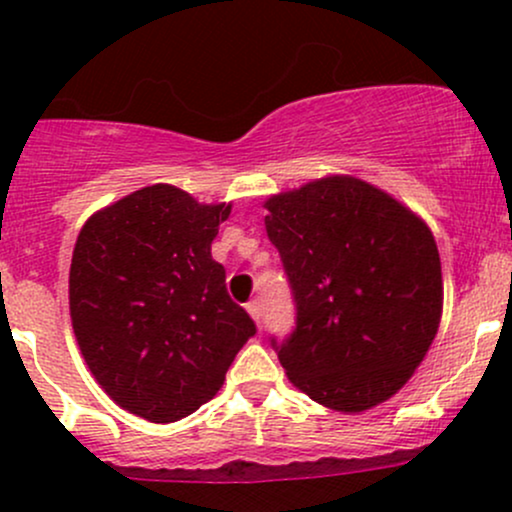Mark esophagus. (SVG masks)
<instances>
[{"label":"esophagus","instance_id":"34e87169","mask_svg":"<svg viewBox=\"0 0 512 512\" xmlns=\"http://www.w3.org/2000/svg\"><path fill=\"white\" fill-rule=\"evenodd\" d=\"M245 308H248V313H250L252 320H255V325L260 327L262 325V305H260V301H250L248 305H245Z\"/></svg>","mask_w":512,"mask_h":512}]
</instances>
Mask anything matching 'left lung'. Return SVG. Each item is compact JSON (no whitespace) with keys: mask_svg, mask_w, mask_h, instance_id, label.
<instances>
[{"mask_svg":"<svg viewBox=\"0 0 512 512\" xmlns=\"http://www.w3.org/2000/svg\"><path fill=\"white\" fill-rule=\"evenodd\" d=\"M296 301V330L272 346L313 402L358 414L414 375L443 315L436 238L424 219L351 175L264 202Z\"/></svg>","mask_w":512,"mask_h":512,"instance_id":"8db88e82","label":"left lung"}]
</instances>
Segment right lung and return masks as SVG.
I'll return each instance as SVG.
<instances>
[{
  "label": "right lung",
  "mask_w": 512,
  "mask_h": 512,
  "mask_svg": "<svg viewBox=\"0 0 512 512\" xmlns=\"http://www.w3.org/2000/svg\"><path fill=\"white\" fill-rule=\"evenodd\" d=\"M228 214L231 204L158 182L96 211L76 238L69 315L81 356L115 404L151 424L209 402L255 334L211 260Z\"/></svg>",
  "instance_id": "1"
}]
</instances>
